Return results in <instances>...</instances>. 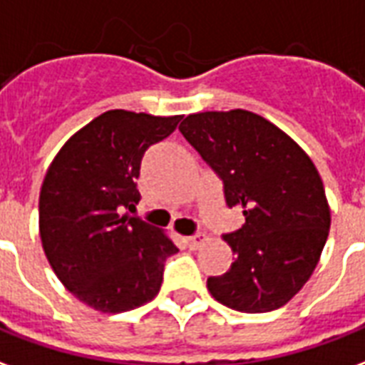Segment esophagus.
Instances as JSON below:
<instances>
[{"instance_id":"34e87169","label":"esophagus","mask_w":365,"mask_h":365,"mask_svg":"<svg viewBox=\"0 0 365 365\" xmlns=\"http://www.w3.org/2000/svg\"><path fill=\"white\" fill-rule=\"evenodd\" d=\"M207 235H205V233H197V235H191V237H187L185 239V241H187V247L189 249H199V247H201V245H205L207 243Z\"/></svg>"}]
</instances>
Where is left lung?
<instances>
[{"label":"left lung","instance_id":"left-lung-1","mask_svg":"<svg viewBox=\"0 0 365 365\" xmlns=\"http://www.w3.org/2000/svg\"><path fill=\"white\" fill-rule=\"evenodd\" d=\"M180 132L224 180L245 224L224 237L235 262L208 277V293L247 314L282 308L318 266L331 226L324 182L291 135L245 108L189 115Z\"/></svg>","mask_w":365,"mask_h":365}]
</instances>
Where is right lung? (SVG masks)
Wrapping results in <instances>:
<instances>
[{
  "mask_svg": "<svg viewBox=\"0 0 365 365\" xmlns=\"http://www.w3.org/2000/svg\"><path fill=\"white\" fill-rule=\"evenodd\" d=\"M182 115L107 110L80 128L49 164L40 191V237L47 262L80 302L105 314L133 310L160 291L170 235L130 213L135 180L153 143Z\"/></svg>",
  "mask_w": 365,
  "mask_h": 365,
  "instance_id": "add662e5",
  "label": "right lung"
}]
</instances>
